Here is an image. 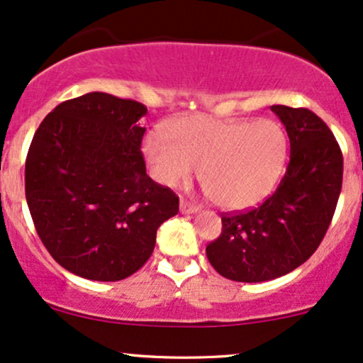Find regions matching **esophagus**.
<instances>
[{
	"label": "esophagus",
	"instance_id": "1",
	"mask_svg": "<svg viewBox=\"0 0 363 363\" xmlns=\"http://www.w3.org/2000/svg\"><path fill=\"white\" fill-rule=\"evenodd\" d=\"M198 211H199V206H196V205H193V203L184 201V199H182V201H181V213H198Z\"/></svg>",
	"mask_w": 363,
	"mask_h": 363
}]
</instances>
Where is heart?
Wrapping results in <instances>:
<instances>
[{"label": "heart", "mask_w": 363, "mask_h": 363, "mask_svg": "<svg viewBox=\"0 0 363 363\" xmlns=\"http://www.w3.org/2000/svg\"><path fill=\"white\" fill-rule=\"evenodd\" d=\"M153 179L165 187L199 182L223 210H244L268 198L285 172L289 136L273 119H216L191 116L172 121L167 133L143 141Z\"/></svg>", "instance_id": "b5f03b06"}]
</instances>
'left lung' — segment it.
<instances>
[{
    "label": "left lung",
    "mask_w": 363,
    "mask_h": 363,
    "mask_svg": "<svg viewBox=\"0 0 363 363\" xmlns=\"http://www.w3.org/2000/svg\"><path fill=\"white\" fill-rule=\"evenodd\" d=\"M290 140V162L277 191L257 208L222 216L206 245L211 266L234 281L274 280L303 264L326 235L343 181L338 141L309 109L272 106Z\"/></svg>",
    "instance_id": "obj_1"
}]
</instances>
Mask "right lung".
<instances>
[{
	"instance_id": "obj_1",
	"label": "right lung",
	"mask_w": 363,
	"mask_h": 363,
	"mask_svg": "<svg viewBox=\"0 0 363 363\" xmlns=\"http://www.w3.org/2000/svg\"><path fill=\"white\" fill-rule=\"evenodd\" d=\"M147 107L104 91L60 104L37 128L25 196L49 254L69 273L118 281L136 273L179 198L147 174Z\"/></svg>"
}]
</instances>
